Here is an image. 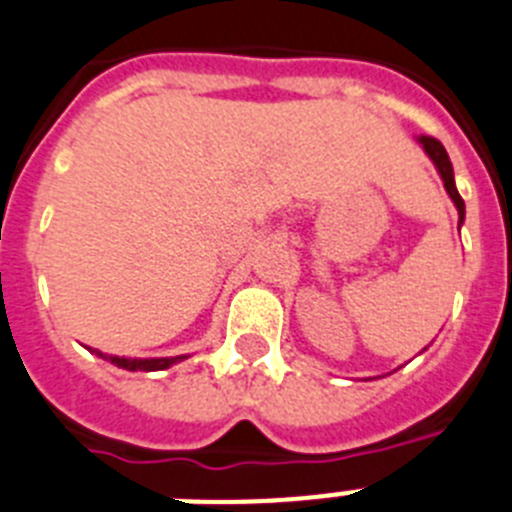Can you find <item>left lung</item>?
<instances>
[{
    "instance_id": "left-lung-1",
    "label": "left lung",
    "mask_w": 512,
    "mask_h": 512,
    "mask_svg": "<svg viewBox=\"0 0 512 512\" xmlns=\"http://www.w3.org/2000/svg\"><path fill=\"white\" fill-rule=\"evenodd\" d=\"M418 143H420V148H423V151H425V156H428L433 161V166H436L438 174H441L443 187H446V192H449L451 202H454L456 210H459V225H461V223H464V215H467V207H464V200H461L459 192H456L454 166H451L449 153H446V148H443L436 138H431V135H420Z\"/></svg>"
}]
</instances>
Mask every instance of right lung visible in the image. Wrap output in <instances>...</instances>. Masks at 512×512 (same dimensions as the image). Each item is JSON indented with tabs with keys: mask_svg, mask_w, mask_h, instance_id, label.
Returning <instances> with one entry per match:
<instances>
[{
	"mask_svg": "<svg viewBox=\"0 0 512 512\" xmlns=\"http://www.w3.org/2000/svg\"><path fill=\"white\" fill-rule=\"evenodd\" d=\"M99 359L110 361V364L120 366V369H128V372H164L169 366L179 364L187 356H164V359H125V356H107L102 351H94Z\"/></svg>",
	"mask_w": 512,
	"mask_h": 512,
	"instance_id": "1",
	"label": "right lung"
}]
</instances>
